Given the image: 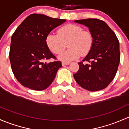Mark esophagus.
Wrapping results in <instances>:
<instances>
[{
    "instance_id": "esophagus-1",
    "label": "esophagus",
    "mask_w": 129,
    "mask_h": 129,
    "mask_svg": "<svg viewBox=\"0 0 129 129\" xmlns=\"http://www.w3.org/2000/svg\"><path fill=\"white\" fill-rule=\"evenodd\" d=\"M69 64H70L69 62H62V65H63V66H64V65H68Z\"/></svg>"
}]
</instances>
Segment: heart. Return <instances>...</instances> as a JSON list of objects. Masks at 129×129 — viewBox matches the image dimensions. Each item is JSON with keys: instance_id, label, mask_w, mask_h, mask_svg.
<instances>
[{"instance_id": "heart-1", "label": "heart", "mask_w": 129, "mask_h": 129, "mask_svg": "<svg viewBox=\"0 0 129 129\" xmlns=\"http://www.w3.org/2000/svg\"><path fill=\"white\" fill-rule=\"evenodd\" d=\"M58 35L50 33L46 35L45 42L52 53L59 54L64 50L68 42L67 51L62 53L58 59L64 62H70L81 56H86L93 44V36L91 31L84 30L83 27L75 24L65 25L58 30Z\"/></svg>"}]
</instances>
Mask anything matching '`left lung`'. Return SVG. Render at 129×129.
Listing matches in <instances>:
<instances>
[{"mask_svg": "<svg viewBox=\"0 0 129 129\" xmlns=\"http://www.w3.org/2000/svg\"><path fill=\"white\" fill-rule=\"evenodd\" d=\"M75 23L87 26L93 36L91 50L74 74L78 84L89 91L106 88L115 77L120 62L119 42L114 32L106 22L96 18L76 20ZM88 61L84 64L83 61Z\"/></svg>", "mask_w": 129, "mask_h": 129, "instance_id": "1", "label": "left lung"}]
</instances>
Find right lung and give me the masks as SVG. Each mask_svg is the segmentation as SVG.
Segmentation results:
<instances>
[{
    "mask_svg": "<svg viewBox=\"0 0 129 129\" xmlns=\"http://www.w3.org/2000/svg\"><path fill=\"white\" fill-rule=\"evenodd\" d=\"M65 22L43 14H31L16 29L12 36L9 58L13 73L22 86L42 91L53 81L62 64L61 61L43 62L56 58L46 46L45 38Z\"/></svg>",
    "mask_w": 129,
    "mask_h": 129,
    "instance_id": "1",
    "label": "right lung"
}]
</instances>
